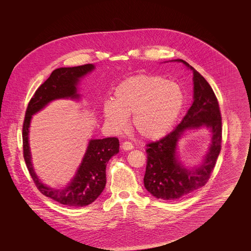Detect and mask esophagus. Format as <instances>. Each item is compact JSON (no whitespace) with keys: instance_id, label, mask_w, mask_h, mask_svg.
I'll list each match as a JSON object with an SVG mask.
<instances>
[{"instance_id":"34e87169","label":"esophagus","mask_w":251,"mask_h":251,"mask_svg":"<svg viewBox=\"0 0 251 251\" xmlns=\"http://www.w3.org/2000/svg\"><path fill=\"white\" fill-rule=\"evenodd\" d=\"M121 148H122V150H124V151H131L133 149V146H132V144L131 142H129V141H125V142H123L122 145H121Z\"/></svg>"}]
</instances>
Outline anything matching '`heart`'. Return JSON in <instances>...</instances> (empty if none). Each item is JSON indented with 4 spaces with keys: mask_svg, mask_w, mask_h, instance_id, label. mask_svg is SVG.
I'll return each instance as SVG.
<instances>
[{
    "mask_svg": "<svg viewBox=\"0 0 251 251\" xmlns=\"http://www.w3.org/2000/svg\"><path fill=\"white\" fill-rule=\"evenodd\" d=\"M183 102L179 84L160 76L137 75L116 87L114 101H105L102 112L116 130H123L131 116L132 127L140 136L158 139L172 129Z\"/></svg>",
    "mask_w": 251,
    "mask_h": 251,
    "instance_id": "heart-1",
    "label": "heart"
}]
</instances>
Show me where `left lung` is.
Returning <instances> with one entry per match:
<instances>
[{
	"label": "left lung",
	"instance_id": "left-lung-1",
	"mask_svg": "<svg viewBox=\"0 0 251 251\" xmlns=\"http://www.w3.org/2000/svg\"><path fill=\"white\" fill-rule=\"evenodd\" d=\"M183 63L193 72L194 101L179 125L162 139L147 145V167L144 185L156 199L177 201L204 186L221 150L222 122L217 99L211 85L187 62ZM208 127L211 143L203 163L198 167H185L177 155V142L188 129Z\"/></svg>",
	"mask_w": 251,
	"mask_h": 251
}]
</instances>
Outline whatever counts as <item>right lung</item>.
Wrapping results in <instances>:
<instances>
[{
  "label": "right lung",
  "mask_w": 251,
  "mask_h": 251,
  "mask_svg": "<svg viewBox=\"0 0 251 251\" xmlns=\"http://www.w3.org/2000/svg\"><path fill=\"white\" fill-rule=\"evenodd\" d=\"M95 69L93 64L72 68H60L51 72L48 79L41 84L30 100L25 113L23 127L24 157L29 173L37 189L44 196L60 204L84 207L95 201L106 184V166L111 157L120 152V142L117 137L91 139L78 167L75 176L66 187L57 189L44 184L38 179L32 164L29 146V128L32 117L46 107L54 100H79L77 85L80 79Z\"/></svg>",
  "instance_id": "obj_1"
}]
</instances>
